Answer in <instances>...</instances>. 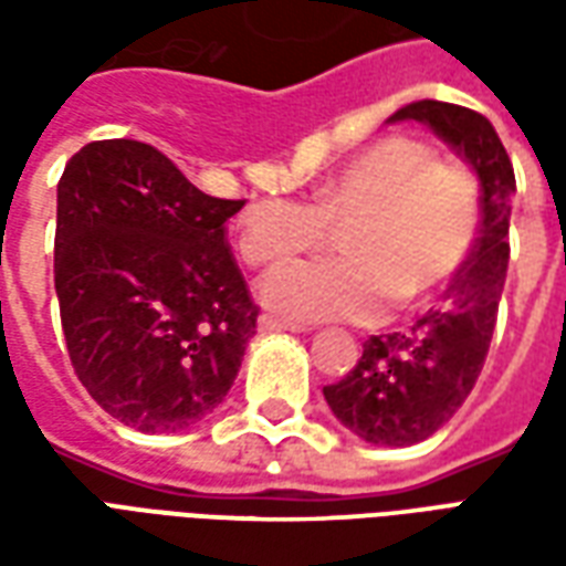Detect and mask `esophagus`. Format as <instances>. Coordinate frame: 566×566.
<instances>
[{
	"mask_svg": "<svg viewBox=\"0 0 566 566\" xmlns=\"http://www.w3.org/2000/svg\"><path fill=\"white\" fill-rule=\"evenodd\" d=\"M260 331H284V333H306V324H300V321H287V318H272V315H263L260 318Z\"/></svg>",
	"mask_w": 566,
	"mask_h": 566,
	"instance_id": "1",
	"label": "esophagus"
}]
</instances>
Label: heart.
<instances>
[{
    "instance_id": "obj_1",
    "label": "heart",
    "mask_w": 566,
    "mask_h": 566,
    "mask_svg": "<svg viewBox=\"0 0 566 566\" xmlns=\"http://www.w3.org/2000/svg\"><path fill=\"white\" fill-rule=\"evenodd\" d=\"M343 223L348 258L279 266L260 282L263 306L294 321H381L391 303L427 306L473 258L479 185L424 142L388 136L327 175L312 202L254 199L239 218V251L266 266L324 245Z\"/></svg>"
}]
</instances>
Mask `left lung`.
Masks as SVG:
<instances>
[{"instance_id": "1", "label": "left lung", "mask_w": 566, "mask_h": 566, "mask_svg": "<svg viewBox=\"0 0 566 566\" xmlns=\"http://www.w3.org/2000/svg\"><path fill=\"white\" fill-rule=\"evenodd\" d=\"M418 120L437 133L479 178V242L442 306L409 331L369 336L357 367L324 388L343 427L373 446L403 449L433 437L473 391L497 324L510 266V214L515 172L497 129L463 105L418 99L397 108L388 124Z\"/></svg>"}]
</instances>
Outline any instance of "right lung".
Wrapping results in <instances>:
<instances>
[{
	"instance_id": "right-lung-1",
	"label": "right lung",
	"mask_w": 566,
	"mask_h": 566,
	"mask_svg": "<svg viewBox=\"0 0 566 566\" xmlns=\"http://www.w3.org/2000/svg\"><path fill=\"white\" fill-rule=\"evenodd\" d=\"M218 199L145 142H91L56 185L54 287L72 367L142 433L199 424L233 388L258 306Z\"/></svg>"
}]
</instances>
